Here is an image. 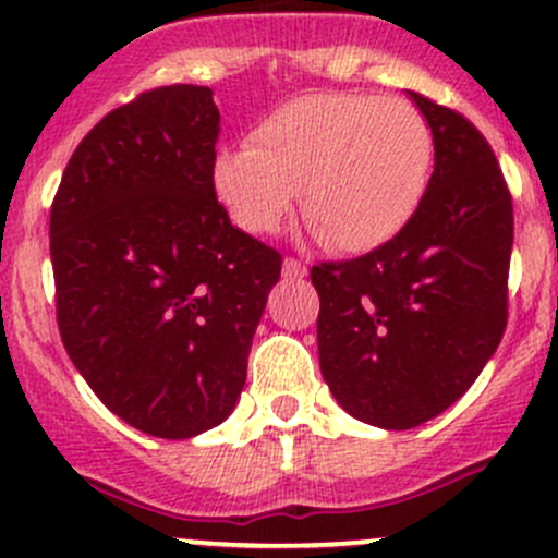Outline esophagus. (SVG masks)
<instances>
[{"label": "esophagus", "instance_id": "34e87169", "mask_svg": "<svg viewBox=\"0 0 558 558\" xmlns=\"http://www.w3.org/2000/svg\"><path fill=\"white\" fill-rule=\"evenodd\" d=\"M283 278H289V280H302V278H307V267H304L302 262L299 259H286L283 262Z\"/></svg>", "mask_w": 558, "mask_h": 558}]
</instances>
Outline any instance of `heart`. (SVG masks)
<instances>
[{
  "label": "heart",
  "instance_id": "obj_1",
  "mask_svg": "<svg viewBox=\"0 0 558 558\" xmlns=\"http://www.w3.org/2000/svg\"><path fill=\"white\" fill-rule=\"evenodd\" d=\"M433 131L407 98L307 93L280 104L248 144L214 157V192L234 225L272 234L294 210L337 254H368L398 238L430 186Z\"/></svg>",
  "mask_w": 558,
  "mask_h": 558
}]
</instances>
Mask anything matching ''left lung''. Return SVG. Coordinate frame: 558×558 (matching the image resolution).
I'll use <instances>...</instances> for the list:
<instances>
[{"mask_svg":"<svg viewBox=\"0 0 558 558\" xmlns=\"http://www.w3.org/2000/svg\"><path fill=\"white\" fill-rule=\"evenodd\" d=\"M433 131L417 216L383 248L310 269L320 372L339 407L385 430L433 420L468 390L508 324L513 197L460 111L409 93Z\"/></svg>","mask_w":558,"mask_h":558,"instance_id":"1","label":"left lung"}]
</instances>
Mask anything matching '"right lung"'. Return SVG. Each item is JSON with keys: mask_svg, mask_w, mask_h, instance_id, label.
Listing matches in <instances>:
<instances>
[{"mask_svg": "<svg viewBox=\"0 0 558 558\" xmlns=\"http://www.w3.org/2000/svg\"><path fill=\"white\" fill-rule=\"evenodd\" d=\"M216 138L210 87L144 90L80 141L50 208L63 348L107 409L157 438L230 417L283 264L216 197Z\"/></svg>", "mask_w": 558, "mask_h": 558, "instance_id": "add662e5", "label": "right lung"}]
</instances>
